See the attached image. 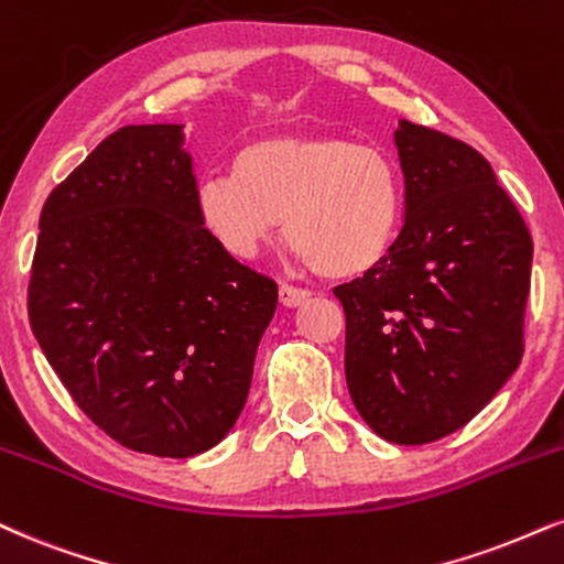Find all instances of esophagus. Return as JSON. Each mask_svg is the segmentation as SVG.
I'll return each mask as SVG.
<instances>
[{
    "mask_svg": "<svg viewBox=\"0 0 564 564\" xmlns=\"http://www.w3.org/2000/svg\"><path fill=\"white\" fill-rule=\"evenodd\" d=\"M281 304L283 307H300V304H304L312 296V291L307 289H300V286H291V283H281Z\"/></svg>",
    "mask_w": 564,
    "mask_h": 564,
    "instance_id": "esophagus-1",
    "label": "esophagus"
}]
</instances>
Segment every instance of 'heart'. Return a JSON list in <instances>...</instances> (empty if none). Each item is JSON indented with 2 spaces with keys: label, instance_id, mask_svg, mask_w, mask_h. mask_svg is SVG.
Instances as JSON below:
<instances>
[{
  "label": "heart",
  "instance_id": "heart-1",
  "mask_svg": "<svg viewBox=\"0 0 564 564\" xmlns=\"http://www.w3.org/2000/svg\"><path fill=\"white\" fill-rule=\"evenodd\" d=\"M404 178L383 149L336 133L264 135L236 154L234 175L196 186L202 226L223 249L252 257L281 228L317 273L368 275L397 243Z\"/></svg>",
  "mask_w": 564,
  "mask_h": 564
}]
</instances>
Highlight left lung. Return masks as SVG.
Instances as JSON below:
<instances>
[{
  "label": "left lung",
  "mask_w": 564,
  "mask_h": 564,
  "mask_svg": "<svg viewBox=\"0 0 564 564\" xmlns=\"http://www.w3.org/2000/svg\"><path fill=\"white\" fill-rule=\"evenodd\" d=\"M404 226L368 275L334 289L357 412L391 444L470 423L522 357L533 241L484 154L399 120Z\"/></svg>",
  "instance_id": "obj_1"
}]
</instances>
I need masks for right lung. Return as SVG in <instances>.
Wrapping results in <instances>:
<instances>
[{"label": "right lung", "instance_id": "right-lung-1", "mask_svg": "<svg viewBox=\"0 0 564 564\" xmlns=\"http://www.w3.org/2000/svg\"><path fill=\"white\" fill-rule=\"evenodd\" d=\"M183 126H123L50 194L29 321L44 357L107 436L194 457L247 404L278 286L234 260L196 213Z\"/></svg>", "mask_w": 564, "mask_h": 564}]
</instances>
